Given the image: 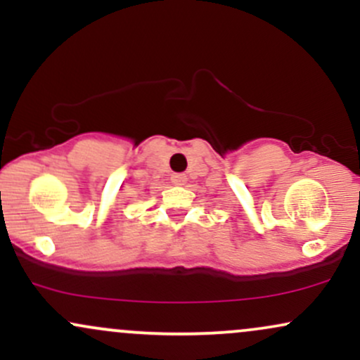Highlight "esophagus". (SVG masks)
Instances as JSON below:
<instances>
[{
	"instance_id": "34e87169",
	"label": "esophagus",
	"mask_w": 360,
	"mask_h": 360,
	"mask_svg": "<svg viewBox=\"0 0 360 360\" xmlns=\"http://www.w3.org/2000/svg\"><path fill=\"white\" fill-rule=\"evenodd\" d=\"M171 181H172V184H174V186H183L186 181H188V177H186V174H181V172H177V174L171 176Z\"/></svg>"
}]
</instances>
